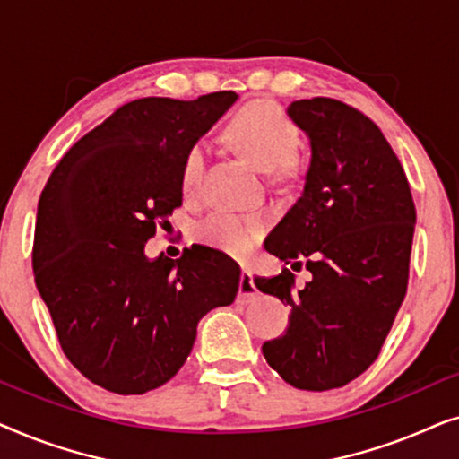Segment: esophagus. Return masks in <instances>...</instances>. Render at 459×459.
Masks as SVG:
<instances>
[{
	"instance_id": "1",
	"label": "esophagus",
	"mask_w": 459,
	"mask_h": 459,
	"mask_svg": "<svg viewBox=\"0 0 459 459\" xmlns=\"http://www.w3.org/2000/svg\"><path fill=\"white\" fill-rule=\"evenodd\" d=\"M256 297V288L253 281V273L244 269L240 275V290H238V303H250Z\"/></svg>"
}]
</instances>
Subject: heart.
<instances>
[{
	"mask_svg": "<svg viewBox=\"0 0 459 459\" xmlns=\"http://www.w3.org/2000/svg\"><path fill=\"white\" fill-rule=\"evenodd\" d=\"M228 137L236 150L259 165L265 171L278 167L281 173L292 169V154L300 143V131L297 123L269 100H255L242 106L228 123ZM206 162V143L194 142L181 160L179 184L184 196L192 198L200 192ZM269 225L263 212L215 211L196 225V238L200 242L225 250L230 255H247L261 240Z\"/></svg>",
	"mask_w": 459,
	"mask_h": 459,
	"instance_id": "heart-1",
	"label": "heart"
}]
</instances>
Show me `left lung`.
I'll use <instances>...</instances> for the list:
<instances>
[{
    "mask_svg": "<svg viewBox=\"0 0 459 459\" xmlns=\"http://www.w3.org/2000/svg\"><path fill=\"white\" fill-rule=\"evenodd\" d=\"M288 115L311 140L300 198L265 240L290 269L255 286L290 305L281 336L263 344L269 366L300 391L344 386L376 361L410 280V181L378 125L334 98L297 100Z\"/></svg>",
    "mask_w": 459,
    "mask_h": 459,
    "instance_id": "left-lung-1",
    "label": "left lung"
}]
</instances>
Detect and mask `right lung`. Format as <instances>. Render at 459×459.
<instances>
[{
    "mask_svg": "<svg viewBox=\"0 0 459 459\" xmlns=\"http://www.w3.org/2000/svg\"><path fill=\"white\" fill-rule=\"evenodd\" d=\"M140 98L74 142L48 178L33 240L35 284L66 359L93 385L142 394L171 380L196 325L231 305L240 267L221 250L150 261L143 247L181 206L187 148L236 102Z\"/></svg>",
    "mask_w": 459,
    "mask_h": 459,
    "instance_id": "add662e5",
    "label": "right lung"
}]
</instances>
